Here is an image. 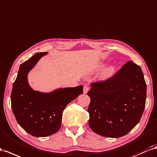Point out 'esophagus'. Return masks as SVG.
Returning a JSON list of instances; mask_svg holds the SVG:
<instances>
[{
  "label": "esophagus",
  "instance_id": "esophagus-1",
  "mask_svg": "<svg viewBox=\"0 0 157 157\" xmlns=\"http://www.w3.org/2000/svg\"><path fill=\"white\" fill-rule=\"evenodd\" d=\"M89 90V88L87 85H84L83 87V93L84 94H86V93L88 92Z\"/></svg>",
  "mask_w": 157,
  "mask_h": 157
}]
</instances>
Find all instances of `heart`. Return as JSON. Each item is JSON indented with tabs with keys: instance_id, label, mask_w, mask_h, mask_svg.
<instances>
[{
	"instance_id": "b5f03b06",
	"label": "heart",
	"mask_w": 157,
	"mask_h": 157,
	"mask_svg": "<svg viewBox=\"0 0 157 157\" xmlns=\"http://www.w3.org/2000/svg\"><path fill=\"white\" fill-rule=\"evenodd\" d=\"M114 70H115V67L113 66H109L107 67L104 71V76H105V77H109V76L113 73Z\"/></svg>"
}]
</instances>
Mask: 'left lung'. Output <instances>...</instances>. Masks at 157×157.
I'll use <instances>...</instances> for the list:
<instances>
[{
	"label": "left lung",
	"instance_id": "obj_1",
	"mask_svg": "<svg viewBox=\"0 0 157 157\" xmlns=\"http://www.w3.org/2000/svg\"><path fill=\"white\" fill-rule=\"evenodd\" d=\"M88 112L94 133L117 138L128 134L140 121L145 107L147 84L141 67L132 61L112 77L91 84Z\"/></svg>",
	"mask_w": 157,
	"mask_h": 157
}]
</instances>
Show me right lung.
<instances>
[{
  "label": "right lung",
  "instance_id": "1",
  "mask_svg": "<svg viewBox=\"0 0 157 157\" xmlns=\"http://www.w3.org/2000/svg\"><path fill=\"white\" fill-rule=\"evenodd\" d=\"M47 52L37 53L20 65L11 93V106L16 120L32 136L42 137L60 129L67 105L82 94L83 86L58 88L51 92L36 91L29 85L28 75Z\"/></svg>",
  "mask_w": 157,
  "mask_h": 157
}]
</instances>
